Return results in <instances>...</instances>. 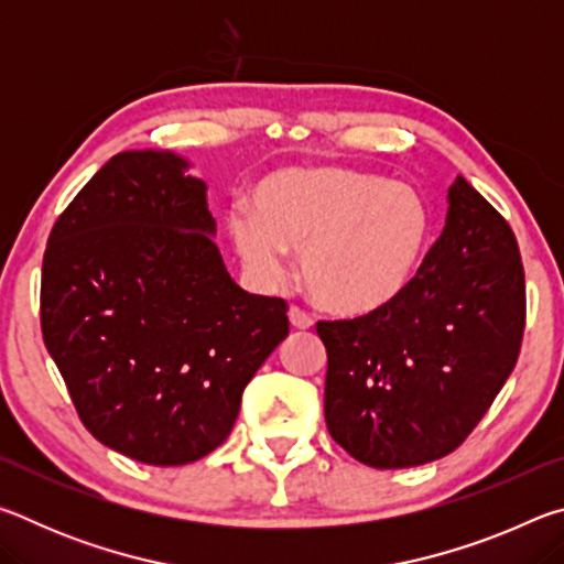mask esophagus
<instances>
[{
    "instance_id": "esophagus-1",
    "label": "esophagus",
    "mask_w": 564,
    "mask_h": 564,
    "mask_svg": "<svg viewBox=\"0 0 564 564\" xmlns=\"http://www.w3.org/2000/svg\"><path fill=\"white\" fill-rule=\"evenodd\" d=\"M289 321H291V326L299 330H308L313 326V318L303 308H299V305H291L289 308Z\"/></svg>"
}]
</instances>
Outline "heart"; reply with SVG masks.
I'll use <instances>...</instances> for the list:
<instances>
[{
  "mask_svg": "<svg viewBox=\"0 0 564 564\" xmlns=\"http://www.w3.org/2000/svg\"><path fill=\"white\" fill-rule=\"evenodd\" d=\"M236 253L253 279L279 283L301 251L316 303L362 316L393 303L415 279L433 236L420 191L350 169H283L265 176L251 208L228 214Z\"/></svg>",
  "mask_w": 564,
  "mask_h": 564,
  "instance_id": "1",
  "label": "heart"
}]
</instances>
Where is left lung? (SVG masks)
Returning a JSON list of instances; mask_svg holds the SVG:
<instances>
[{"instance_id":"1","label":"left lung","mask_w":564,"mask_h":564,"mask_svg":"<svg viewBox=\"0 0 564 564\" xmlns=\"http://www.w3.org/2000/svg\"><path fill=\"white\" fill-rule=\"evenodd\" d=\"M326 425L358 463L395 470L453 453L510 378L524 330V271L508 221L463 176L445 228L393 303L318 321Z\"/></svg>"}]
</instances>
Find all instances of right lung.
<instances>
[{
    "label": "right lung",
    "mask_w": 564,
    "mask_h": 564,
    "mask_svg": "<svg viewBox=\"0 0 564 564\" xmlns=\"http://www.w3.org/2000/svg\"><path fill=\"white\" fill-rule=\"evenodd\" d=\"M171 151L111 156L42 261V336L87 431L147 465L221 445L248 380L289 336L283 299L228 275L206 184Z\"/></svg>",
    "instance_id": "add662e5"
}]
</instances>
